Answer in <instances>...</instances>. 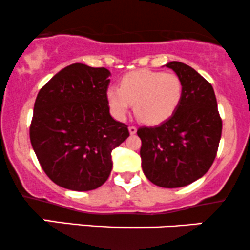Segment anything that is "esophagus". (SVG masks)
Returning a JSON list of instances; mask_svg holds the SVG:
<instances>
[{
	"mask_svg": "<svg viewBox=\"0 0 250 250\" xmlns=\"http://www.w3.org/2000/svg\"><path fill=\"white\" fill-rule=\"evenodd\" d=\"M128 131H130L131 135H135V133L137 132V127L136 126H128Z\"/></svg>",
	"mask_w": 250,
	"mask_h": 250,
	"instance_id": "1",
	"label": "esophagus"
}]
</instances>
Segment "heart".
Wrapping results in <instances>:
<instances>
[{"mask_svg": "<svg viewBox=\"0 0 250 250\" xmlns=\"http://www.w3.org/2000/svg\"><path fill=\"white\" fill-rule=\"evenodd\" d=\"M106 98L118 119H125L131 104H135V114L142 123L158 125L168 120L178 108L182 98V82L173 72L142 69L124 75L119 88L107 89Z\"/></svg>", "mask_w": 250, "mask_h": 250, "instance_id": "heart-1", "label": "heart"}]
</instances>
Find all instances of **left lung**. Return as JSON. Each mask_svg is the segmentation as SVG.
Returning a JSON list of instances; mask_svg holds the SVG:
<instances>
[{
  "instance_id": "8db88e82",
  "label": "left lung",
  "mask_w": 250,
  "mask_h": 250,
  "mask_svg": "<svg viewBox=\"0 0 250 250\" xmlns=\"http://www.w3.org/2000/svg\"><path fill=\"white\" fill-rule=\"evenodd\" d=\"M166 66L182 82V98L174 114L155 127H139L144 174L152 184L176 188L192 184L211 168L222 136L216 95L208 83L181 62Z\"/></svg>"
}]
</instances>
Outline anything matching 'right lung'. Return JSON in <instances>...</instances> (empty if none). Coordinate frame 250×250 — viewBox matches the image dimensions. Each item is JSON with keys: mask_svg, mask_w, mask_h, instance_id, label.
<instances>
[{"mask_svg": "<svg viewBox=\"0 0 250 250\" xmlns=\"http://www.w3.org/2000/svg\"><path fill=\"white\" fill-rule=\"evenodd\" d=\"M111 72L75 63L62 69L36 99L31 144L42 170L63 188L92 190L108 179L112 150L130 136L109 114Z\"/></svg>", "mask_w": 250, "mask_h": 250, "instance_id": "right-lung-1", "label": "right lung"}]
</instances>
